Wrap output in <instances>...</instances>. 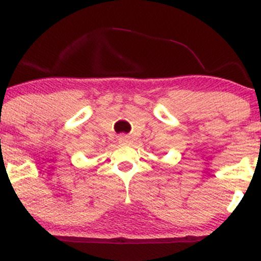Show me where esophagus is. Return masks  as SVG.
<instances>
[{
    "label": "esophagus",
    "instance_id": "34e87169",
    "mask_svg": "<svg viewBox=\"0 0 261 261\" xmlns=\"http://www.w3.org/2000/svg\"><path fill=\"white\" fill-rule=\"evenodd\" d=\"M118 141L120 143H128L130 142V137L126 136V135H120V136L118 137Z\"/></svg>",
    "mask_w": 261,
    "mask_h": 261
}]
</instances>
